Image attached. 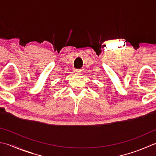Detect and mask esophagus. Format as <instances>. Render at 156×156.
<instances>
[{"label":"esophagus","mask_w":156,"mask_h":156,"mask_svg":"<svg viewBox=\"0 0 156 156\" xmlns=\"http://www.w3.org/2000/svg\"><path fill=\"white\" fill-rule=\"evenodd\" d=\"M74 72H75V73H76V74L80 73L81 72V69H75Z\"/></svg>","instance_id":"obj_1"}]
</instances>
